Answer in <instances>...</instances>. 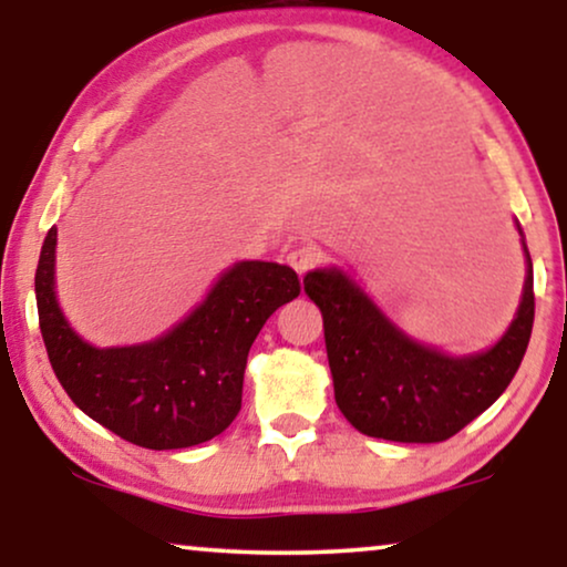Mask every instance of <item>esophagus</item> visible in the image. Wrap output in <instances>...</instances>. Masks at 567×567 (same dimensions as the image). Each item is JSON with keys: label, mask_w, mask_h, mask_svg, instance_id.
I'll return each mask as SVG.
<instances>
[{"label": "esophagus", "mask_w": 567, "mask_h": 567, "mask_svg": "<svg viewBox=\"0 0 567 567\" xmlns=\"http://www.w3.org/2000/svg\"><path fill=\"white\" fill-rule=\"evenodd\" d=\"M324 260V252L317 245H299L289 252V266L297 270L299 276H305L307 270H312Z\"/></svg>", "instance_id": "obj_1"}]
</instances>
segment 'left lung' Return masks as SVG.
<instances>
[{
    "instance_id": "8db88e82",
    "label": "left lung",
    "mask_w": 567,
    "mask_h": 567,
    "mask_svg": "<svg viewBox=\"0 0 567 567\" xmlns=\"http://www.w3.org/2000/svg\"><path fill=\"white\" fill-rule=\"evenodd\" d=\"M305 291L322 312L340 413L355 431L400 444L446 441L485 413L522 367L532 338L529 252L522 305L506 336L491 351L460 359L410 340L336 268L307 274Z\"/></svg>"
}]
</instances>
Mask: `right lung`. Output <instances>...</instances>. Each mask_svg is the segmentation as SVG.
Wrapping results in <instances>:
<instances>
[{
  "label": "right lung",
  "instance_id": "add662e5",
  "mask_svg": "<svg viewBox=\"0 0 567 567\" xmlns=\"http://www.w3.org/2000/svg\"><path fill=\"white\" fill-rule=\"evenodd\" d=\"M56 227L35 270L41 336L53 374L92 421L144 449H185L219 436L243 408L247 353L270 315L301 291L289 266L245 260L224 274L167 336L95 348L69 328L53 291Z\"/></svg>",
  "mask_w": 567,
  "mask_h": 567
}]
</instances>
